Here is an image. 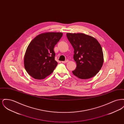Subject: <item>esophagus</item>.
Here are the masks:
<instances>
[{"label": "esophagus", "instance_id": "esophagus-1", "mask_svg": "<svg viewBox=\"0 0 124 124\" xmlns=\"http://www.w3.org/2000/svg\"><path fill=\"white\" fill-rule=\"evenodd\" d=\"M68 61H68V60H65V61H62V63L65 64V63H66L68 62Z\"/></svg>", "mask_w": 124, "mask_h": 124}]
</instances>
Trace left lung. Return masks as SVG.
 Masks as SVG:
<instances>
[{"label":"left lung","instance_id":"obj_1","mask_svg":"<svg viewBox=\"0 0 124 124\" xmlns=\"http://www.w3.org/2000/svg\"><path fill=\"white\" fill-rule=\"evenodd\" d=\"M74 49L73 59L77 64L72 73L80 79L94 77L100 71L104 62L101 46L94 38L84 33L66 34Z\"/></svg>","mask_w":124,"mask_h":124}]
</instances>
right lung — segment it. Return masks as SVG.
Wrapping results in <instances>:
<instances>
[{"label":"right lung","instance_id":"obj_1","mask_svg":"<svg viewBox=\"0 0 124 124\" xmlns=\"http://www.w3.org/2000/svg\"><path fill=\"white\" fill-rule=\"evenodd\" d=\"M62 35V32L44 33L30 42L24 54V66L31 76L43 79L53 72L58 65L53 49Z\"/></svg>","mask_w":124,"mask_h":124}]
</instances>
